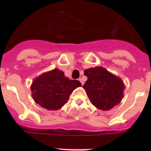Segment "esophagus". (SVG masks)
<instances>
[{"mask_svg":"<svg viewBox=\"0 0 151 151\" xmlns=\"http://www.w3.org/2000/svg\"><path fill=\"white\" fill-rule=\"evenodd\" d=\"M78 80H79V81H80V82H81V83H82V85H83V84H84V82H83V80H82V78H78Z\"/></svg>","mask_w":151,"mask_h":151,"instance_id":"obj_1","label":"esophagus"}]
</instances>
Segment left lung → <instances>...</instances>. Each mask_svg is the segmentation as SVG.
Listing matches in <instances>:
<instances>
[{"label":"left lung","instance_id":"left-lung-1","mask_svg":"<svg viewBox=\"0 0 151 151\" xmlns=\"http://www.w3.org/2000/svg\"><path fill=\"white\" fill-rule=\"evenodd\" d=\"M88 80L83 88L92 104L102 110H109L123 97L125 85L120 78L101 66L85 69Z\"/></svg>","mask_w":151,"mask_h":151}]
</instances>
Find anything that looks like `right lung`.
Returning <instances> with one entry per match:
<instances>
[{
    "label": "right lung",
    "instance_id": "right-lung-1",
    "mask_svg": "<svg viewBox=\"0 0 151 151\" xmlns=\"http://www.w3.org/2000/svg\"><path fill=\"white\" fill-rule=\"evenodd\" d=\"M79 86V81L69 79L63 72L54 69L35 78L31 90L35 103L47 110H57L66 104L73 91Z\"/></svg>",
    "mask_w": 151,
    "mask_h": 151
}]
</instances>
